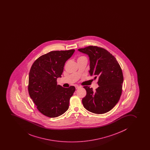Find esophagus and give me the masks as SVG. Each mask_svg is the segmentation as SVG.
Here are the masks:
<instances>
[{"label":"esophagus","instance_id":"1","mask_svg":"<svg viewBox=\"0 0 150 150\" xmlns=\"http://www.w3.org/2000/svg\"><path fill=\"white\" fill-rule=\"evenodd\" d=\"M80 88V87L79 86H78V85H76V86H75V88H76V89H78V88Z\"/></svg>","mask_w":150,"mask_h":150}]
</instances>
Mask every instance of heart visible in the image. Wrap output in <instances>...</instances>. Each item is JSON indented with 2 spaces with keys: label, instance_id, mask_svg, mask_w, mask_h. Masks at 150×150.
I'll list each match as a JSON object with an SVG mask.
<instances>
[{
  "label": "heart",
  "instance_id": "obj_1",
  "mask_svg": "<svg viewBox=\"0 0 150 150\" xmlns=\"http://www.w3.org/2000/svg\"><path fill=\"white\" fill-rule=\"evenodd\" d=\"M83 59H87V58H86V57L85 56H80L79 57H78L77 61L80 60H83Z\"/></svg>",
  "mask_w": 150,
  "mask_h": 150
}]
</instances>
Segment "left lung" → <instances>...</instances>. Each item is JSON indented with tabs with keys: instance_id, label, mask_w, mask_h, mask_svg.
<instances>
[{
	"instance_id": "obj_1",
	"label": "left lung",
	"mask_w": 150,
	"mask_h": 150,
	"mask_svg": "<svg viewBox=\"0 0 150 150\" xmlns=\"http://www.w3.org/2000/svg\"><path fill=\"white\" fill-rule=\"evenodd\" d=\"M78 50L88 55L90 75L98 78L99 87L95 91L88 86L83 87L87 94L82 100L83 105L92 113H106L115 106L121 96V68L115 57L104 48L90 46Z\"/></svg>"
}]
</instances>
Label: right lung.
Wrapping results in <instances>:
<instances>
[{
    "mask_svg": "<svg viewBox=\"0 0 150 150\" xmlns=\"http://www.w3.org/2000/svg\"><path fill=\"white\" fill-rule=\"evenodd\" d=\"M74 52V50L50 52L37 59L31 67L29 94L40 112L47 117H57L69 109L75 88H63L57 85V79L61 77L65 62Z\"/></svg>",
    "mask_w": 150,
    "mask_h": 150,
    "instance_id": "1",
    "label": "right lung"
}]
</instances>
